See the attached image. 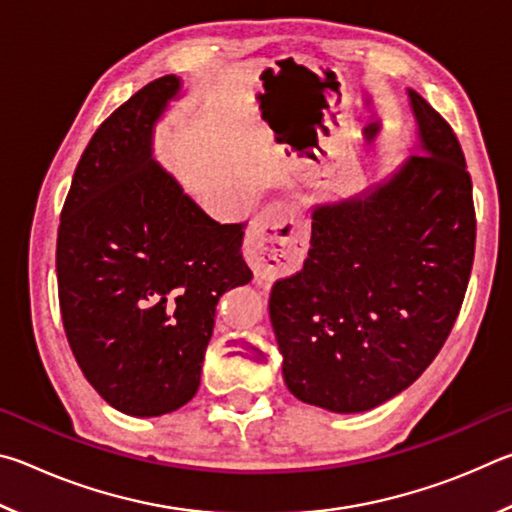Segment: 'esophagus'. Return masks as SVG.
<instances>
[{
    "mask_svg": "<svg viewBox=\"0 0 512 512\" xmlns=\"http://www.w3.org/2000/svg\"><path fill=\"white\" fill-rule=\"evenodd\" d=\"M305 250L307 223L289 201L268 205L246 241L248 264L262 280H275L296 271L305 259Z\"/></svg>",
    "mask_w": 512,
    "mask_h": 512,
    "instance_id": "obj_1",
    "label": "esophagus"
}]
</instances>
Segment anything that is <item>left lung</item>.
Masks as SVG:
<instances>
[{
	"instance_id": "left-lung-1",
	"label": "left lung",
	"mask_w": 512,
	"mask_h": 512,
	"mask_svg": "<svg viewBox=\"0 0 512 512\" xmlns=\"http://www.w3.org/2000/svg\"><path fill=\"white\" fill-rule=\"evenodd\" d=\"M420 144L366 194L311 210V248L268 314L298 400L359 413L391 400L443 348L470 282L472 178L452 126L409 90Z\"/></svg>"
}]
</instances>
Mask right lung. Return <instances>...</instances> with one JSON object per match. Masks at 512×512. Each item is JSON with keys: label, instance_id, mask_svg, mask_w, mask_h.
Here are the masks:
<instances>
[{"label": "right lung", "instance_id": "1", "mask_svg": "<svg viewBox=\"0 0 512 512\" xmlns=\"http://www.w3.org/2000/svg\"><path fill=\"white\" fill-rule=\"evenodd\" d=\"M178 92V76H162L103 121L58 228L69 348L94 391L135 418L192 400L219 298L253 280L246 223L214 221L153 160V126Z\"/></svg>", "mask_w": 512, "mask_h": 512}]
</instances>
